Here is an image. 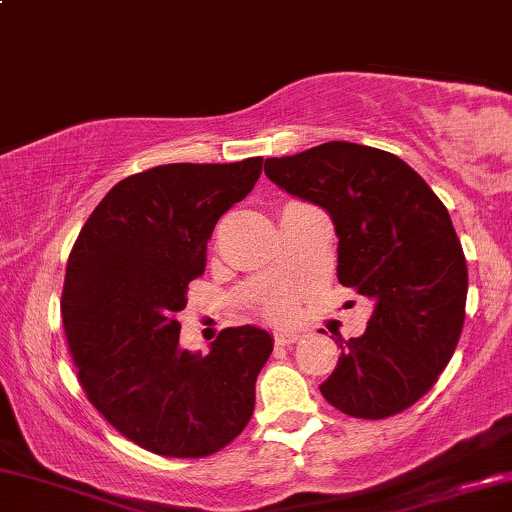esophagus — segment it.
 <instances>
[{
  "label": "esophagus",
  "mask_w": 512,
  "mask_h": 512,
  "mask_svg": "<svg viewBox=\"0 0 512 512\" xmlns=\"http://www.w3.org/2000/svg\"><path fill=\"white\" fill-rule=\"evenodd\" d=\"M299 337H301L299 332H277L275 334V344L277 346H289V344L299 342Z\"/></svg>",
  "instance_id": "obj_1"
}]
</instances>
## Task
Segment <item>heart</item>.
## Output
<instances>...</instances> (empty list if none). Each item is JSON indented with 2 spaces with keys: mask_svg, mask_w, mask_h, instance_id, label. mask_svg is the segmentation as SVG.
<instances>
[{
  "mask_svg": "<svg viewBox=\"0 0 512 512\" xmlns=\"http://www.w3.org/2000/svg\"><path fill=\"white\" fill-rule=\"evenodd\" d=\"M296 306H299V294H296L294 289L280 287L261 296V301H258V313L266 320H273V323L282 325L294 318Z\"/></svg>",
  "mask_w": 512,
  "mask_h": 512,
  "instance_id": "obj_1",
  "label": "heart"
}]
</instances>
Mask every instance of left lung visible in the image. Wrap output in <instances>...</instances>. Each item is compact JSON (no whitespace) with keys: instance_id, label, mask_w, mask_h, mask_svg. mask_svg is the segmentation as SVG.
Returning a JSON list of instances; mask_svg holds the SVG:
<instances>
[{"instance_id":"8db88e82","label":"left lung","mask_w":512,"mask_h":512,"mask_svg":"<svg viewBox=\"0 0 512 512\" xmlns=\"http://www.w3.org/2000/svg\"><path fill=\"white\" fill-rule=\"evenodd\" d=\"M266 175L330 213L339 282L375 304L361 337H339L323 396L363 420L410 408L449 365L465 323L468 266L446 206L406 161L365 144L266 159Z\"/></svg>"}]
</instances>
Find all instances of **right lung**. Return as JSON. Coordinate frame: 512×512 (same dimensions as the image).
Segmentation results:
<instances>
[{
	"mask_svg": "<svg viewBox=\"0 0 512 512\" xmlns=\"http://www.w3.org/2000/svg\"><path fill=\"white\" fill-rule=\"evenodd\" d=\"M263 159L168 163L99 201L68 256L63 330L87 399L125 439L166 458H204L249 425L273 337L227 327L208 353L180 346L189 282L206 244L261 175Z\"/></svg>",
	"mask_w": 512,
	"mask_h": 512,
	"instance_id": "right-lung-1",
	"label": "right lung"
}]
</instances>
